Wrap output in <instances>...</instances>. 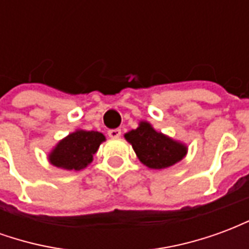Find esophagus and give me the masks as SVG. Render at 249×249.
<instances>
[{
  "instance_id": "esophagus-1",
  "label": "esophagus",
  "mask_w": 249,
  "mask_h": 249,
  "mask_svg": "<svg viewBox=\"0 0 249 249\" xmlns=\"http://www.w3.org/2000/svg\"><path fill=\"white\" fill-rule=\"evenodd\" d=\"M108 135H109V137H112V139H117V137H120V136H121V129H119V128L109 129Z\"/></svg>"
}]
</instances>
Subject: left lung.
Segmentation results:
<instances>
[{"label": "left lung", "mask_w": 249, "mask_h": 249, "mask_svg": "<svg viewBox=\"0 0 249 249\" xmlns=\"http://www.w3.org/2000/svg\"><path fill=\"white\" fill-rule=\"evenodd\" d=\"M142 164L153 169H164L178 162L187 153V146L153 129L151 124L140 126L125 135Z\"/></svg>", "instance_id": "8db88e82"}]
</instances>
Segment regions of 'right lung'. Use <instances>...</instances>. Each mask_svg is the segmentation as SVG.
Instances as JSON below:
<instances>
[{"instance_id":"add662e5","label":"right lung","mask_w":249,"mask_h":249,"mask_svg":"<svg viewBox=\"0 0 249 249\" xmlns=\"http://www.w3.org/2000/svg\"><path fill=\"white\" fill-rule=\"evenodd\" d=\"M104 140L105 137L100 132L76 130L57 144L49 160L54 167L80 171L92 161L93 155Z\"/></svg>"}]
</instances>
